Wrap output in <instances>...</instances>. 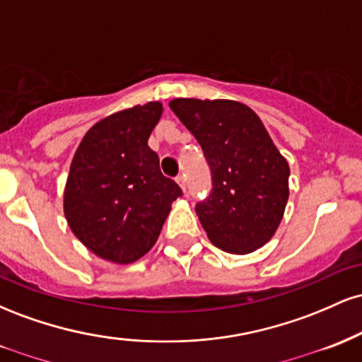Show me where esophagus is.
<instances>
[{
  "label": "esophagus",
  "instance_id": "34e87169",
  "mask_svg": "<svg viewBox=\"0 0 362 362\" xmlns=\"http://www.w3.org/2000/svg\"><path fill=\"white\" fill-rule=\"evenodd\" d=\"M175 180H177V184L182 187V190H184V192H185V178H184V175H178Z\"/></svg>",
  "mask_w": 362,
  "mask_h": 362
}]
</instances>
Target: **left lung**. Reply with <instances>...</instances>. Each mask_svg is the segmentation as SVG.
I'll return each instance as SVG.
<instances>
[{
	"instance_id": "obj_1",
	"label": "left lung",
	"mask_w": 362,
	"mask_h": 362,
	"mask_svg": "<svg viewBox=\"0 0 362 362\" xmlns=\"http://www.w3.org/2000/svg\"><path fill=\"white\" fill-rule=\"evenodd\" d=\"M170 109L201 144L213 177L195 206L211 243L245 255L272 238L289 197V165L259 115L235 100L175 98Z\"/></svg>"
}]
</instances>
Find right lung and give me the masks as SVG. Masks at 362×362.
I'll return each mask as SVG.
<instances>
[{"instance_id": "right-lung-1", "label": "right lung", "mask_w": 362, "mask_h": 362, "mask_svg": "<svg viewBox=\"0 0 362 362\" xmlns=\"http://www.w3.org/2000/svg\"><path fill=\"white\" fill-rule=\"evenodd\" d=\"M161 112L160 102H148L98 120L73 156L64 216L74 236L103 260L132 264L151 250L182 195L148 146Z\"/></svg>"}]
</instances>
